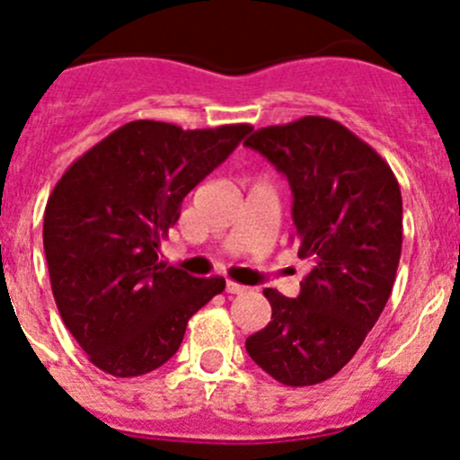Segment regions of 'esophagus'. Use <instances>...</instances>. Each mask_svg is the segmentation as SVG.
I'll return each mask as SVG.
<instances>
[{"label":"esophagus","instance_id":"esophagus-1","mask_svg":"<svg viewBox=\"0 0 460 460\" xmlns=\"http://www.w3.org/2000/svg\"><path fill=\"white\" fill-rule=\"evenodd\" d=\"M247 292V288L240 283H234V280H226V294H243Z\"/></svg>","mask_w":460,"mask_h":460}]
</instances>
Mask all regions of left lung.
Instances as JSON below:
<instances>
[{
    "instance_id": "1",
    "label": "left lung",
    "mask_w": 460,
    "mask_h": 460,
    "mask_svg": "<svg viewBox=\"0 0 460 460\" xmlns=\"http://www.w3.org/2000/svg\"><path fill=\"white\" fill-rule=\"evenodd\" d=\"M247 148L292 189L301 294L262 289L271 321L247 339L249 358L285 386H312L353 359L391 296L402 252V195L389 164L325 117L261 128Z\"/></svg>"
}]
</instances>
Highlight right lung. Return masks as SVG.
<instances>
[{
	"label": "right lung",
	"instance_id": "right-lung-1",
	"mask_svg": "<svg viewBox=\"0 0 460 460\" xmlns=\"http://www.w3.org/2000/svg\"><path fill=\"white\" fill-rule=\"evenodd\" d=\"M252 132L130 121L75 159L44 208L53 298L89 362L137 377L180 349L190 316L225 289L159 261L186 195Z\"/></svg>",
	"mask_w": 460,
	"mask_h": 460
}]
</instances>
